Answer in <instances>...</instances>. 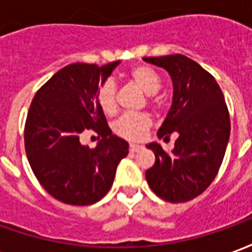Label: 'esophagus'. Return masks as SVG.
<instances>
[{
	"label": "esophagus",
	"mask_w": 252,
	"mask_h": 252,
	"mask_svg": "<svg viewBox=\"0 0 252 252\" xmlns=\"http://www.w3.org/2000/svg\"><path fill=\"white\" fill-rule=\"evenodd\" d=\"M142 150V146H137V144H131L129 146V151L131 153H137V151H140Z\"/></svg>",
	"instance_id": "1"
}]
</instances>
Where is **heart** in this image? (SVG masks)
Wrapping results in <instances>:
<instances>
[{
	"label": "heart",
	"instance_id": "obj_1",
	"mask_svg": "<svg viewBox=\"0 0 252 252\" xmlns=\"http://www.w3.org/2000/svg\"><path fill=\"white\" fill-rule=\"evenodd\" d=\"M128 79L139 90L147 95V102L155 108L160 106V101L154 97L160 89V78L153 68L147 66H136L129 70ZM97 104L99 109L106 116H113L117 112V89L113 81H105L99 85L97 90ZM153 124L148 113H126L123 115L113 124V132L117 136L123 137L129 142H139L147 135L150 126Z\"/></svg>",
	"mask_w": 252,
	"mask_h": 252
}]
</instances>
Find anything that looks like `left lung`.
<instances>
[{"mask_svg": "<svg viewBox=\"0 0 252 252\" xmlns=\"http://www.w3.org/2000/svg\"><path fill=\"white\" fill-rule=\"evenodd\" d=\"M143 61L164 68L174 86L173 105L158 137L178 135L171 153L148 144L155 163L146 180L162 200L186 202L208 189L221 166L231 132L227 104L213 75L190 58L175 54Z\"/></svg>", "mask_w": 252, "mask_h": 252, "instance_id": "8db88e82", "label": "left lung"}]
</instances>
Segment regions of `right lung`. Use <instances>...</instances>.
<instances>
[{"label":"right lung","mask_w":252,"mask_h":252,"mask_svg":"<svg viewBox=\"0 0 252 252\" xmlns=\"http://www.w3.org/2000/svg\"><path fill=\"white\" fill-rule=\"evenodd\" d=\"M117 64H68L31 102L24 128L27 158L40 185L64 204L83 206L101 200L113 185L117 164L128 155V143L112 135L95 98L98 85ZM89 129L101 136L97 148L79 142Z\"/></svg>","instance_id":"obj_1"}]
</instances>
